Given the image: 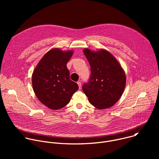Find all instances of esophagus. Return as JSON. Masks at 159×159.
I'll return each instance as SVG.
<instances>
[{
    "mask_svg": "<svg viewBox=\"0 0 159 159\" xmlns=\"http://www.w3.org/2000/svg\"><path fill=\"white\" fill-rule=\"evenodd\" d=\"M77 84H78V85H79V89H81V82H80V81H79V82H77Z\"/></svg>",
    "mask_w": 159,
    "mask_h": 159,
    "instance_id": "esophagus-1",
    "label": "esophagus"
}]
</instances>
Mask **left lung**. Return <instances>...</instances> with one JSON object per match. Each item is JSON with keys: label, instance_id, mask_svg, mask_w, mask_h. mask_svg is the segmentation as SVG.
I'll return each instance as SVG.
<instances>
[{"label": "left lung", "instance_id": "left-lung-1", "mask_svg": "<svg viewBox=\"0 0 159 159\" xmlns=\"http://www.w3.org/2000/svg\"><path fill=\"white\" fill-rule=\"evenodd\" d=\"M90 66V79L82 86L89 102L98 109L112 107L121 98L126 86V75L116 58L109 52L85 48Z\"/></svg>", "mask_w": 159, "mask_h": 159}]
</instances>
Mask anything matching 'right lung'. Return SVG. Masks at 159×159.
Segmentation results:
<instances>
[{"label": "right lung", "mask_w": 159, "mask_h": 159, "mask_svg": "<svg viewBox=\"0 0 159 159\" xmlns=\"http://www.w3.org/2000/svg\"><path fill=\"white\" fill-rule=\"evenodd\" d=\"M73 50L60 48L49 50L40 60L32 74V85L38 100L48 108L60 109L69 103L79 89L77 83L70 79L66 63Z\"/></svg>", "instance_id": "1"}]
</instances>
